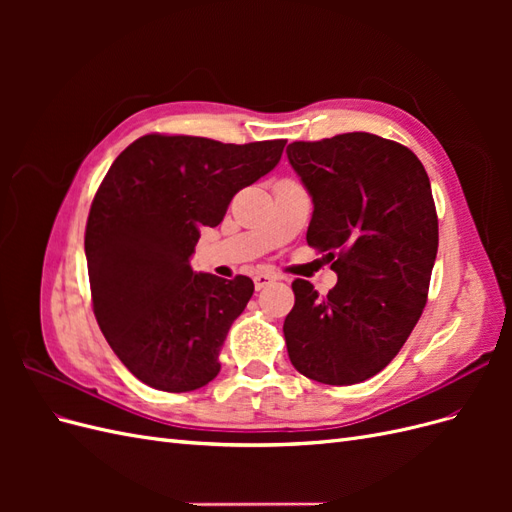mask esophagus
<instances>
[{
	"label": "esophagus",
	"mask_w": 512,
	"mask_h": 512,
	"mask_svg": "<svg viewBox=\"0 0 512 512\" xmlns=\"http://www.w3.org/2000/svg\"><path fill=\"white\" fill-rule=\"evenodd\" d=\"M273 282H275V277H273V275H269V273H258V275L254 277V286H256V290L267 288V286H271Z\"/></svg>",
	"instance_id": "esophagus-1"
}]
</instances>
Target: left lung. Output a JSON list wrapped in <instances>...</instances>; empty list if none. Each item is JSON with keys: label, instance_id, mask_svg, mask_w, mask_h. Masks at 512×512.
Masks as SVG:
<instances>
[{"label": "left lung", "instance_id": "left-lung-1", "mask_svg": "<svg viewBox=\"0 0 512 512\" xmlns=\"http://www.w3.org/2000/svg\"><path fill=\"white\" fill-rule=\"evenodd\" d=\"M286 153L314 203L307 243L337 273L327 297L292 282L290 363L322 384L363 382L395 359L427 303L438 254L429 177L408 147L369 132L297 141Z\"/></svg>", "mask_w": 512, "mask_h": 512}]
</instances>
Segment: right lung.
<instances>
[{
	"mask_svg": "<svg viewBox=\"0 0 512 512\" xmlns=\"http://www.w3.org/2000/svg\"><path fill=\"white\" fill-rule=\"evenodd\" d=\"M286 141L226 145L147 134L123 149L91 203L85 256L94 314L132 374L188 393L220 374V350L254 282L192 271L203 226L277 166Z\"/></svg>",
	"mask_w": 512,
	"mask_h": 512,
	"instance_id": "right-lung-1",
	"label": "right lung"
}]
</instances>
